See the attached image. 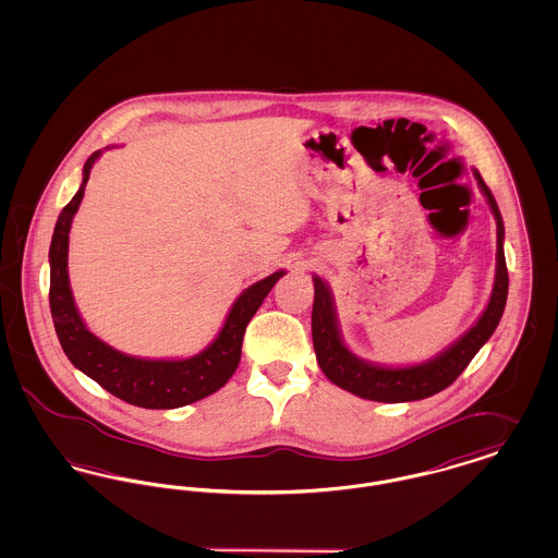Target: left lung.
I'll use <instances>...</instances> for the list:
<instances>
[{
    "label": "left lung",
    "mask_w": 558,
    "mask_h": 558,
    "mask_svg": "<svg viewBox=\"0 0 558 558\" xmlns=\"http://www.w3.org/2000/svg\"><path fill=\"white\" fill-rule=\"evenodd\" d=\"M483 196L496 217L498 228V251H496V278L489 303L477 322L439 355L414 366H380L353 355L341 337L339 318L335 310V299L328 284L314 276V310H312V337L318 357L319 368L330 383L345 389L357 398L383 401V403H401L430 398L464 372L478 349L489 341L505 314L508 296V269L505 259V221L492 190L483 182L477 169H473Z\"/></svg>",
    "instance_id": "left-lung-1"
}]
</instances>
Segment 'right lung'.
<instances>
[{"instance_id":"obj_1","label":"right lung","mask_w":558,"mask_h":558,"mask_svg":"<svg viewBox=\"0 0 558 558\" xmlns=\"http://www.w3.org/2000/svg\"><path fill=\"white\" fill-rule=\"evenodd\" d=\"M102 150H96L83 165V182L73 201L58 215L50 244V310L53 328L62 351L77 371L94 378L114 398L137 408L173 410L221 389L236 372L242 337L246 324L262 307L267 292L287 274L274 271L264 280L240 292L228 318L211 345L186 360H148L117 351L98 339L81 319L73 291L69 284V232L80 209L85 184L94 162Z\"/></svg>"}]
</instances>
